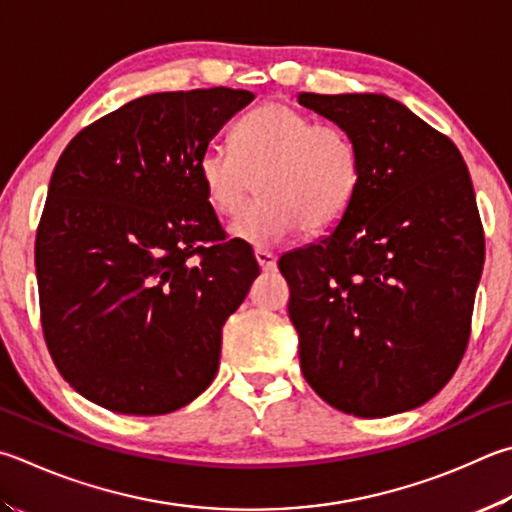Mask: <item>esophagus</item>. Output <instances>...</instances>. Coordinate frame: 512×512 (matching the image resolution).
<instances>
[{
  "instance_id": "esophagus-1",
  "label": "esophagus",
  "mask_w": 512,
  "mask_h": 512,
  "mask_svg": "<svg viewBox=\"0 0 512 512\" xmlns=\"http://www.w3.org/2000/svg\"><path fill=\"white\" fill-rule=\"evenodd\" d=\"M255 259L257 264L262 271H273V268L277 266V257L273 253H268V250H262V248H255Z\"/></svg>"
}]
</instances>
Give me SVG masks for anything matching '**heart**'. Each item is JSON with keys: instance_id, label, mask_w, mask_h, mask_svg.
<instances>
[{"instance_id": "heart-1", "label": "heart", "mask_w": 512, "mask_h": 512, "mask_svg": "<svg viewBox=\"0 0 512 512\" xmlns=\"http://www.w3.org/2000/svg\"><path fill=\"white\" fill-rule=\"evenodd\" d=\"M199 179L221 217H235L259 188L230 235L273 246L306 228L324 232L347 215L360 185L358 145L336 123H315L282 102H266L232 129V147L208 145Z\"/></svg>"}]
</instances>
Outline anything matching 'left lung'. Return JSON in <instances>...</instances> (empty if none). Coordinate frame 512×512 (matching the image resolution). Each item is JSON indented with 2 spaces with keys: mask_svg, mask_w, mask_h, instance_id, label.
<instances>
[{
  "mask_svg": "<svg viewBox=\"0 0 512 512\" xmlns=\"http://www.w3.org/2000/svg\"><path fill=\"white\" fill-rule=\"evenodd\" d=\"M347 129L360 185L338 226L280 257L300 365L322 401L362 418L430 401L457 371L483 271L463 156L385 94H300Z\"/></svg>",
  "mask_w": 512,
  "mask_h": 512,
  "instance_id": "obj_1",
  "label": "left lung"
}]
</instances>
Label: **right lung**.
<instances>
[{"mask_svg":"<svg viewBox=\"0 0 512 512\" xmlns=\"http://www.w3.org/2000/svg\"><path fill=\"white\" fill-rule=\"evenodd\" d=\"M253 98L228 87L143 96L62 152L35 273L46 347L87 401L156 416L215 380L221 329L259 266L248 244L226 241L199 156Z\"/></svg>","mask_w":512,"mask_h":512,"instance_id":"add662e5","label":"right lung"}]
</instances>
